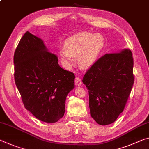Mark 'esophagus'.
<instances>
[{"mask_svg":"<svg viewBox=\"0 0 149 149\" xmlns=\"http://www.w3.org/2000/svg\"><path fill=\"white\" fill-rule=\"evenodd\" d=\"M81 84H82V81H81V79H80L79 77H75V86L79 87V86H81Z\"/></svg>","mask_w":149,"mask_h":149,"instance_id":"34e87169","label":"esophagus"}]
</instances>
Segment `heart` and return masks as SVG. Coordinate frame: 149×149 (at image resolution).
I'll use <instances>...</instances> for the list:
<instances>
[{
    "mask_svg": "<svg viewBox=\"0 0 149 149\" xmlns=\"http://www.w3.org/2000/svg\"><path fill=\"white\" fill-rule=\"evenodd\" d=\"M105 41L100 34L84 32L70 38L65 42V48L60 49V55L63 63L70 67L74 57L82 68H89L95 64L105 48Z\"/></svg>",
    "mask_w": 149,
    "mask_h": 149,
    "instance_id": "obj_1",
    "label": "heart"
}]
</instances>
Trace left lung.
Returning <instances> with one entry per match:
<instances>
[{"label":"left lung","instance_id":"8db88e82","mask_svg":"<svg viewBox=\"0 0 149 149\" xmlns=\"http://www.w3.org/2000/svg\"><path fill=\"white\" fill-rule=\"evenodd\" d=\"M82 81L89 91L91 117L101 125L114 123L123 111L134 84L131 51L105 54L87 71Z\"/></svg>","mask_w":149,"mask_h":149}]
</instances>
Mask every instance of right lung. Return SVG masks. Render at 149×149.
I'll return each instance as SVG.
<instances>
[{"mask_svg":"<svg viewBox=\"0 0 149 149\" xmlns=\"http://www.w3.org/2000/svg\"><path fill=\"white\" fill-rule=\"evenodd\" d=\"M42 40L29 32L15 55V80L25 108L38 119L56 123L65 113L66 97L74 88V73L59 65Z\"/></svg>","mask_w":149,"mask_h":149,"instance_id":"add662e5","label":"right lung"}]
</instances>
